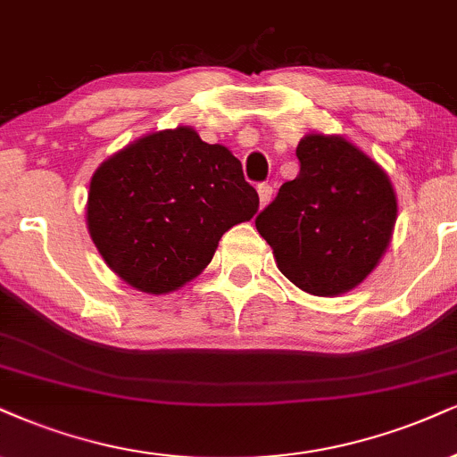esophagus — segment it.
Returning a JSON list of instances; mask_svg holds the SVG:
<instances>
[{
    "instance_id": "34e87169",
    "label": "esophagus",
    "mask_w": 457,
    "mask_h": 457,
    "mask_svg": "<svg viewBox=\"0 0 457 457\" xmlns=\"http://www.w3.org/2000/svg\"><path fill=\"white\" fill-rule=\"evenodd\" d=\"M256 190H258V199H261V207H264L269 201H271V196H273V186H269V184H258Z\"/></svg>"
}]
</instances>
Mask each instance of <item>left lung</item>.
I'll return each mask as SVG.
<instances>
[{
    "instance_id": "left-lung-1",
    "label": "left lung",
    "mask_w": 457,
    "mask_h": 457,
    "mask_svg": "<svg viewBox=\"0 0 457 457\" xmlns=\"http://www.w3.org/2000/svg\"><path fill=\"white\" fill-rule=\"evenodd\" d=\"M298 176L256 216L279 271L315 296L356 288L384 256L396 222L386 171L343 137L307 135Z\"/></svg>"
}]
</instances>
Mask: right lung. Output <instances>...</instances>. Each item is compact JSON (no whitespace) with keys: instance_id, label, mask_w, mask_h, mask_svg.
Wrapping results in <instances>:
<instances>
[{"instance_id":"right-lung-1","label":"right lung","mask_w":457,"mask_h":457,"mask_svg":"<svg viewBox=\"0 0 457 457\" xmlns=\"http://www.w3.org/2000/svg\"><path fill=\"white\" fill-rule=\"evenodd\" d=\"M256 210L241 162L178 127L145 135L95 171L87 220L112 271L133 288L165 295L196 278L220 237Z\"/></svg>"}]
</instances>
